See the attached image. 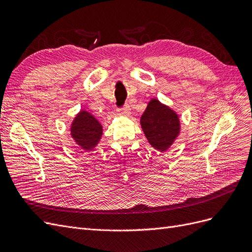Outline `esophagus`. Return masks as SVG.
<instances>
[{
	"instance_id": "obj_1",
	"label": "esophagus",
	"mask_w": 252,
	"mask_h": 252,
	"mask_svg": "<svg viewBox=\"0 0 252 252\" xmlns=\"http://www.w3.org/2000/svg\"><path fill=\"white\" fill-rule=\"evenodd\" d=\"M120 113H122V114H124V116H128L129 113H130V108L128 107V106H125L124 108H122V109H120Z\"/></svg>"
}]
</instances>
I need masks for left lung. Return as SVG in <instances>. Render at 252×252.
I'll use <instances>...</instances> for the list:
<instances>
[{
  "instance_id": "8db88e82",
  "label": "left lung",
  "mask_w": 252,
  "mask_h": 252,
  "mask_svg": "<svg viewBox=\"0 0 252 252\" xmlns=\"http://www.w3.org/2000/svg\"><path fill=\"white\" fill-rule=\"evenodd\" d=\"M140 123L149 144L158 151L168 149L181 131L179 114L158 98L149 101Z\"/></svg>"
}]
</instances>
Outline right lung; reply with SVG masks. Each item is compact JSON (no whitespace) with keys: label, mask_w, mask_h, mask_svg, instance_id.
<instances>
[{"label":"right lung","mask_w":252,"mask_h":252,"mask_svg":"<svg viewBox=\"0 0 252 252\" xmlns=\"http://www.w3.org/2000/svg\"><path fill=\"white\" fill-rule=\"evenodd\" d=\"M70 135L82 149L91 151L102 138L103 126L90 112L81 110L72 121Z\"/></svg>","instance_id":"add662e5"}]
</instances>
